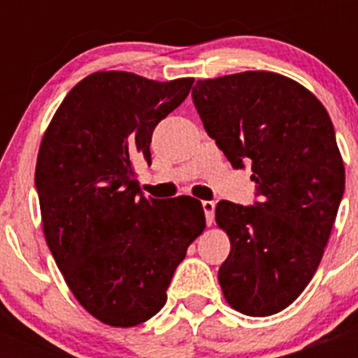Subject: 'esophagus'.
Returning <instances> with one entry per match:
<instances>
[{
    "instance_id": "esophagus-1",
    "label": "esophagus",
    "mask_w": 358,
    "mask_h": 358,
    "mask_svg": "<svg viewBox=\"0 0 358 358\" xmlns=\"http://www.w3.org/2000/svg\"><path fill=\"white\" fill-rule=\"evenodd\" d=\"M202 210H204V215H206V224H213L215 218V202L213 201H202Z\"/></svg>"
}]
</instances>
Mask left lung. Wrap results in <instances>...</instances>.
Segmentation results:
<instances>
[{
	"label": "left lung",
	"mask_w": 358,
	"mask_h": 358,
	"mask_svg": "<svg viewBox=\"0 0 358 358\" xmlns=\"http://www.w3.org/2000/svg\"><path fill=\"white\" fill-rule=\"evenodd\" d=\"M192 98L233 169L251 164L252 206L220 201L231 251L218 281L252 317L296 301L317 271L344 195V164L327 109L301 84L271 71L197 80Z\"/></svg>",
	"instance_id": "8db88e82"
}]
</instances>
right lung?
Listing matches in <instances>:
<instances>
[{
  "label": "right lung",
  "mask_w": 358,
  "mask_h": 358,
  "mask_svg": "<svg viewBox=\"0 0 358 358\" xmlns=\"http://www.w3.org/2000/svg\"><path fill=\"white\" fill-rule=\"evenodd\" d=\"M194 78L156 82L98 71L62 100L36 166L43 229L73 296L98 321L129 328L163 308L186 249L206 226L194 197L147 199L134 163Z\"/></svg>",
  "instance_id": "obj_1"
}]
</instances>
